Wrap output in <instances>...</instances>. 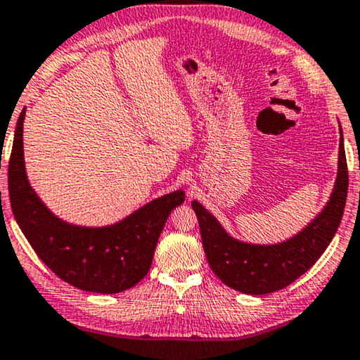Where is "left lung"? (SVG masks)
I'll return each mask as SVG.
<instances>
[{
  "label": "left lung",
  "instance_id": "obj_1",
  "mask_svg": "<svg viewBox=\"0 0 360 360\" xmlns=\"http://www.w3.org/2000/svg\"><path fill=\"white\" fill-rule=\"evenodd\" d=\"M338 175L323 211L300 233L275 245H254L236 240L196 199V212L202 246L212 272L226 286L245 295H269L306 274L319 261L338 230L347 196V164L340 125Z\"/></svg>",
  "mask_w": 360,
  "mask_h": 360
}]
</instances>
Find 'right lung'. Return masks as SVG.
<instances>
[{"instance_id": "1", "label": "right lung", "mask_w": 360, "mask_h": 360, "mask_svg": "<svg viewBox=\"0 0 360 360\" xmlns=\"http://www.w3.org/2000/svg\"><path fill=\"white\" fill-rule=\"evenodd\" d=\"M25 108L15 125L8 185L15 222L37 256L75 288L114 295L135 286L151 267L159 235L174 207L185 201L176 190L153 199L119 222L82 226L49 211L27 179L24 161Z\"/></svg>"}]
</instances>
